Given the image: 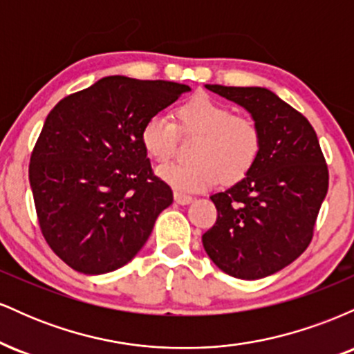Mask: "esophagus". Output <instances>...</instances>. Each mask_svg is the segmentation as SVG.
I'll return each instance as SVG.
<instances>
[{
  "mask_svg": "<svg viewBox=\"0 0 354 354\" xmlns=\"http://www.w3.org/2000/svg\"><path fill=\"white\" fill-rule=\"evenodd\" d=\"M174 201H176L178 205H189V203L193 201V196H189V194H183V193H178V191H174Z\"/></svg>",
  "mask_w": 354,
  "mask_h": 354,
  "instance_id": "esophagus-1",
  "label": "esophagus"
}]
</instances>
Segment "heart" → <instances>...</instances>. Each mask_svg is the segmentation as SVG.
<instances>
[{
  "label": "heart",
  "instance_id": "obj_1",
  "mask_svg": "<svg viewBox=\"0 0 354 354\" xmlns=\"http://www.w3.org/2000/svg\"><path fill=\"white\" fill-rule=\"evenodd\" d=\"M174 123L153 115L141 126L140 140L146 154L163 165L176 151L178 133L196 136L191 146V163L158 168V176L183 194L200 193L219 181L233 185L253 168L261 151V128L253 116L233 115L230 106L196 95L173 111Z\"/></svg>",
  "mask_w": 354,
  "mask_h": 354
}]
</instances>
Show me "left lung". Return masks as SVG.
Wrapping results in <instances>:
<instances>
[{
  "label": "left lung",
  "instance_id": "1",
  "mask_svg": "<svg viewBox=\"0 0 354 354\" xmlns=\"http://www.w3.org/2000/svg\"><path fill=\"white\" fill-rule=\"evenodd\" d=\"M206 88L246 108L261 128L263 143L250 173L211 196L218 218L203 234V246L226 274L265 278L310 246L328 193L326 160L310 121L270 89Z\"/></svg>",
  "mask_w": 354,
  "mask_h": 354
}]
</instances>
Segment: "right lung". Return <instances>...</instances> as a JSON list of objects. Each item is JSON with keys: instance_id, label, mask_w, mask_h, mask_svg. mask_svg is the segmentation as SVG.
Masks as SVG:
<instances>
[{"instance_id": "obj_1", "label": "right lung", "mask_w": 354, "mask_h": 354, "mask_svg": "<svg viewBox=\"0 0 354 354\" xmlns=\"http://www.w3.org/2000/svg\"><path fill=\"white\" fill-rule=\"evenodd\" d=\"M185 91L173 81L106 76L50 111L31 153L30 185L44 239L73 270L124 266L173 203L140 133Z\"/></svg>"}]
</instances>
